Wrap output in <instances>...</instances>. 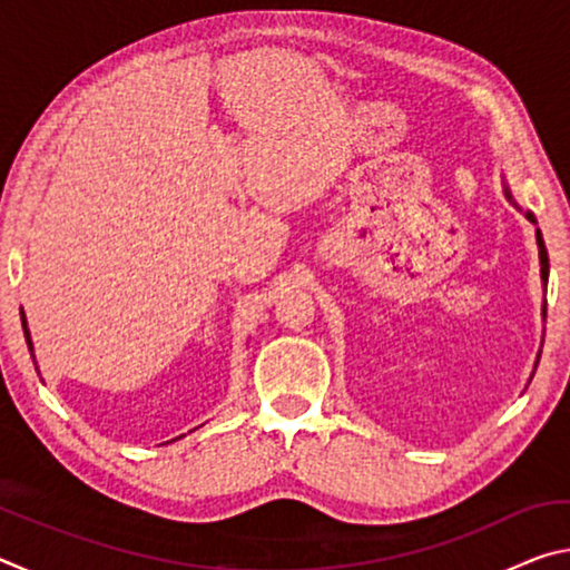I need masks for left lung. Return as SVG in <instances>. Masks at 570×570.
I'll return each mask as SVG.
<instances>
[{"mask_svg": "<svg viewBox=\"0 0 570 570\" xmlns=\"http://www.w3.org/2000/svg\"><path fill=\"white\" fill-rule=\"evenodd\" d=\"M505 198L510 200V204L515 206V200H513V196H510V190H508V186H505ZM518 208V206H515ZM525 218L530 220V224H535V216L530 214V210H525ZM535 240H538V256H540V278H543V286L548 284V250H546V244H543V236H540V230L535 228ZM543 316H546V304H543Z\"/></svg>", "mask_w": 570, "mask_h": 570, "instance_id": "1", "label": "left lung"}]
</instances>
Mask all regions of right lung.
Here are the masks:
<instances>
[{
  "label": "right lung",
  "mask_w": 570,
  "mask_h": 570,
  "mask_svg": "<svg viewBox=\"0 0 570 570\" xmlns=\"http://www.w3.org/2000/svg\"><path fill=\"white\" fill-rule=\"evenodd\" d=\"M19 314H22V330H24V340H27V346H30V354H32V360H35V346H32V336H30V330H27L24 312H19ZM35 370H37V362H35Z\"/></svg>",
  "instance_id": "add662e5"
}]
</instances>
